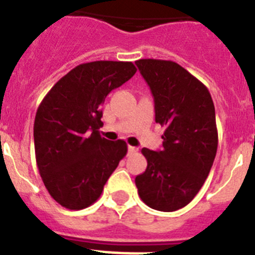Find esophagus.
I'll list each match as a JSON object with an SVG mask.
<instances>
[{"label": "esophagus", "mask_w": 255, "mask_h": 255, "mask_svg": "<svg viewBox=\"0 0 255 255\" xmlns=\"http://www.w3.org/2000/svg\"><path fill=\"white\" fill-rule=\"evenodd\" d=\"M128 150H129V153H136L138 152V148L132 147V145H129V147H128Z\"/></svg>", "instance_id": "1"}]
</instances>
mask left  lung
I'll return each instance as SVG.
<instances>
[{
  "label": "left lung",
  "instance_id": "obj_1",
  "mask_svg": "<svg viewBox=\"0 0 255 255\" xmlns=\"http://www.w3.org/2000/svg\"><path fill=\"white\" fill-rule=\"evenodd\" d=\"M154 98L155 123L164 126L162 149L143 148L147 170L135 177L148 207L173 212L194 199L217 152L215 105L203 83L173 61H135Z\"/></svg>",
  "mask_w": 255,
  "mask_h": 255
}]
</instances>
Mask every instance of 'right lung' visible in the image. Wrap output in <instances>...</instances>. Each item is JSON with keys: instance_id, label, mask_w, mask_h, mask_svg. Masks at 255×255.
I'll list each match as a JSON object with an SVG mask.
<instances>
[{"instance_id": "right-lung-1", "label": "right lung", "mask_w": 255, "mask_h": 255, "mask_svg": "<svg viewBox=\"0 0 255 255\" xmlns=\"http://www.w3.org/2000/svg\"><path fill=\"white\" fill-rule=\"evenodd\" d=\"M136 73L132 62L94 61L61 78L47 93L34 121L35 159L51 197L83 209L101 197L128 152L124 140L100 135L105 98Z\"/></svg>"}]
</instances>
